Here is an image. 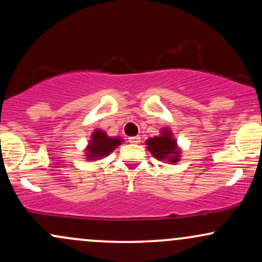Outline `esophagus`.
<instances>
[{
    "label": "esophagus",
    "mask_w": 262,
    "mask_h": 262,
    "mask_svg": "<svg viewBox=\"0 0 262 262\" xmlns=\"http://www.w3.org/2000/svg\"><path fill=\"white\" fill-rule=\"evenodd\" d=\"M128 140H129V143H132V144H139L140 137L139 135H137V137H130V138H128Z\"/></svg>",
    "instance_id": "34e87169"
}]
</instances>
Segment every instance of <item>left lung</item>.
<instances>
[{
	"label": "left lung",
	"mask_w": 262,
	"mask_h": 262,
	"mask_svg": "<svg viewBox=\"0 0 262 262\" xmlns=\"http://www.w3.org/2000/svg\"><path fill=\"white\" fill-rule=\"evenodd\" d=\"M146 145L154 158L158 160H167L176 162L179 160V151L176 148V141L171 138L169 130L162 132L160 137L150 138L146 140Z\"/></svg>",
	"instance_id": "1"
}]
</instances>
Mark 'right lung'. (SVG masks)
Returning <instances> with one entry per match:
<instances>
[{
    "instance_id": "1",
    "label": "right lung",
    "mask_w": 262,
    "mask_h": 262,
    "mask_svg": "<svg viewBox=\"0 0 262 262\" xmlns=\"http://www.w3.org/2000/svg\"><path fill=\"white\" fill-rule=\"evenodd\" d=\"M91 143H90L87 151H89L90 160H95V159L103 158L107 156L112 150H114L119 144L122 143L121 139L117 138L107 137L104 132L96 130L91 137Z\"/></svg>"
}]
</instances>
